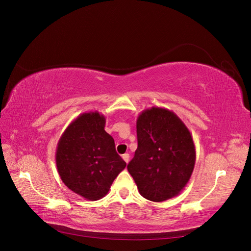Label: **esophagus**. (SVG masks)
<instances>
[{
	"label": "esophagus",
	"mask_w": 251,
	"mask_h": 251,
	"mask_svg": "<svg viewBox=\"0 0 251 251\" xmlns=\"http://www.w3.org/2000/svg\"><path fill=\"white\" fill-rule=\"evenodd\" d=\"M123 159L126 163H128V161H130V155H128V154H124L123 155Z\"/></svg>",
	"instance_id": "1"
}]
</instances>
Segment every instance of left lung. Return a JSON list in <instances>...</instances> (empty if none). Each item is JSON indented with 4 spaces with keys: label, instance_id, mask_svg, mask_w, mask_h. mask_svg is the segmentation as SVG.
Instances as JSON below:
<instances>
[{
    "label": "left lung",
    "instance_id": "obj_1",
    "mask_svg": "<svg viewBox=\"0 0 251 251\" xmlns=\"http://www.w3.org/2000/svg\"><path fill=\"white\" fill-rule=\"evenodd\" d=\"M136 127L138 148L127 171L140 195L154 202L178 196L195 168L191 132L173 111L158 107L142 111Z\"/></svg>",
    "mask_w": 251,
    "mask_h": 251
}]
</instances>
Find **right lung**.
Masks as SVG:
<instances>
[{
    "label": "right lung",
    "instance_id": "1",
    "mask_svg": "<svg viewBox=\"0 0 251 251\" xmlns=\"http://www.w3.org/2000/svg\"><path fill=\"white\" fill-rule=\"evenodd\" d=\"M104 125L102 114L82 113L68 126L56 148L60 179L72 192L91 201L103 198L126 165Z\"/></svg>",
    "mask_w": 251,
    "mask_h": 251
}]
</instances>
